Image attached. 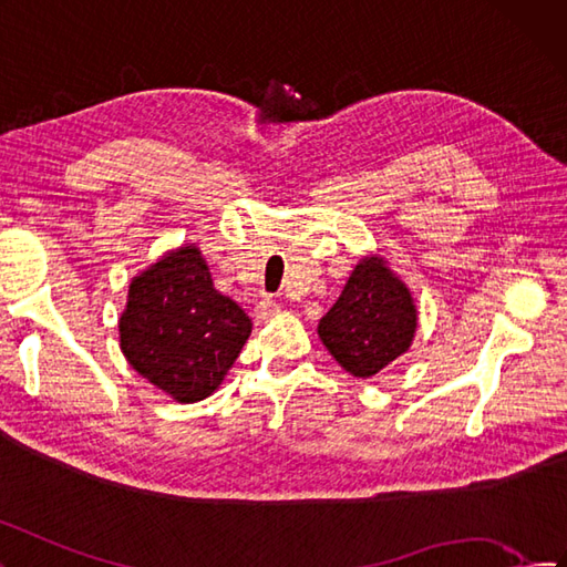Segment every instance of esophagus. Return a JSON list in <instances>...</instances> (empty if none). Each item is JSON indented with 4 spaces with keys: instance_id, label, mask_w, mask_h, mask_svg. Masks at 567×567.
I'll return each instance as SVG.
<instances>
[{
    "instance_id": "esophagus-1",
    "label": "esophagus",
    "mask_w": 567,
    "mask_h": 567,
    "mask_svg": "<svg viewBox=\"0 0 567 567\" xmlns=\"http://www.w3.org/2000/svg\"><path fill=\"white\" fill-rule=\"evenodd\" d=\"M277 312H279V305H277V300L265 298V300H259V302H257V310H255L257 319H269V317H274Z\"/></svg>"
}]
</instances>
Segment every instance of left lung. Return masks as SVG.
Here are the masks:
<instances>
[{"label":"left lung","instance_id":"8db88e82","mask_svg":"<svg viewBox=\"0 0 567 567\" xmlns=\"http://www.w3.org/2000/svg\"><path fill=\"white\" fill-rule=\"evenodd\" d=\"M415 327L417 312L405 284L393 277L384 259L367 257L317 331L336 362L364 379L405 353Z\"/></svg>","mask_w":567,"mask_h":567}]
</instances>
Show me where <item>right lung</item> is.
I'll return each instance as SVG.
<instances>
[{"label":"right lung","mask_w":567,"mask_h":567,"mask_svg":"<svg viewBox=\"0 0 567 567\" xmlns=\"http://www.w3.org/2000/svg\"><path fill=\"white\" fill-rule=\"evenodd\" d=\"M250 331V317L214 288L195 246L135 277L118 319L133 370L181 403L203 401L221 384Z\"/></svg>","instance_id":"1"}]
</instances>
